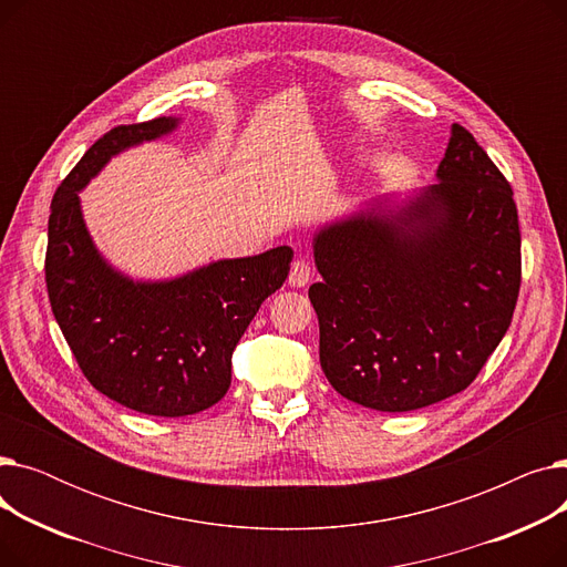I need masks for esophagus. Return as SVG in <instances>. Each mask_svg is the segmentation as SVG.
Wrapping results in <instances>:
<instances>
[{
  "instance_id": "34e87169",
  "label": "esophagus",
  "mask_w": 567,
  "mask_h": 567,
  "mask_svg": "<svg viewBox=\"0 0 567 567\" xmlns=\"http://www.w3.org/2000/svg\"><path fill=\"white\" fill-rule=\"evenodd\" d=\"M310 278H312V266H310V261H308V259H296V261L291 264V271H289V278H287L289 287L301 289V287H306V285L310 282Z\"/></svg>"
}]
</instances>
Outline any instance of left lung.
Instances as JSON below:
<instances>
[{
    "instance_id": "obj_1",
    "label": "left lung",
    "mask_w": 567,
    "mask_h": 567,
    "mask_svg": "<svg viewBox=\"0 0 567 567\" xmlns=\"http://www.w3.org/2000/svg\"><path fill=\"white\" fill-rule=\"evenodd\" d=\"M513 188L460 124L436 184L383 195L312 236L319 363L368 409L413 411L478 377L522 280Z\"/></svg>"
}]
</instances>
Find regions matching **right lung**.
<instances>
[{"label": "right lung", "mask_w": 567, "mask_h": 567, "mask_svg": "<svg viewBox=\"0 0 567 567\" xmlns=\"http://www.w3.org/2000/svg\"><path fill=\"white\" fill-rule=\"evenodd\" d=\"M182 124L158 116L105 133L56 188L45 285L52 315L89 383L133 411L178 419L214 406L231 383V351L259 306L282 287L293 250L208 261L167 280H133L86 229L80 195L131 146Z\"/></svg>", "instance_id": "obj_1"}]
</instances>
